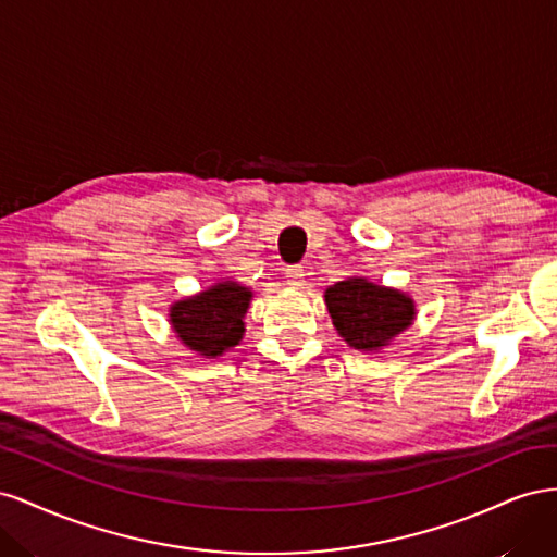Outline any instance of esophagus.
Masks as SVG:
<instances>
[{"mask_svg": "<svg viewBox=\"0 0 557 557\" xmlns=\"http://www.w3.org/2000/svg\"><path fill=\"white\" fill-rule=\"evenodd\" d=\"M305 267L299 264H293L285 269V278H288V285H293V288H299V285H305Z\"/></svg>", "mask_w": 557, "mask_h": 557, "instance_id": "esophagus-1", "label": "esophagus"}]
</instances>
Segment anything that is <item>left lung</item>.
Listing matches in <instances>:
<instances>
[{
    "label": "left lung",
    "instance_id": "8db88e82",
    "mask_svg": "<svg viewBox=\"0 0 557 557\" xmlns=\"http://www.w3.org/2000/svg\"><path fill=\"white\" fill-rule=\"evenodd\" d=\"M332 323L344 342L360 350H376L407 330L413 320V301L391 288L348 278L325 290Z\"/></svg>",
    "mask_w": 557,
    "mask_h": 557
}]
</instances>
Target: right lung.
Returning <instances> with one entry per match:
<instances>
[{
    "instance_id": "add662e5",
    "label": "right lung",
    "mask_w": 557,
    "mask_h": 557,
    "mask_svg": "<svg viewBox=\"0 0 557 557\" xmlns=\"http://www.w3.org/2000/svg\"><path fill=\"white\" fill-rule=\"evenodd\" d=\"M250 297L244 285L225 281L195 297L176 301L170 315L178 339L207 358L223 356L242 339Z\"/></svg>"
}]
</instances>
